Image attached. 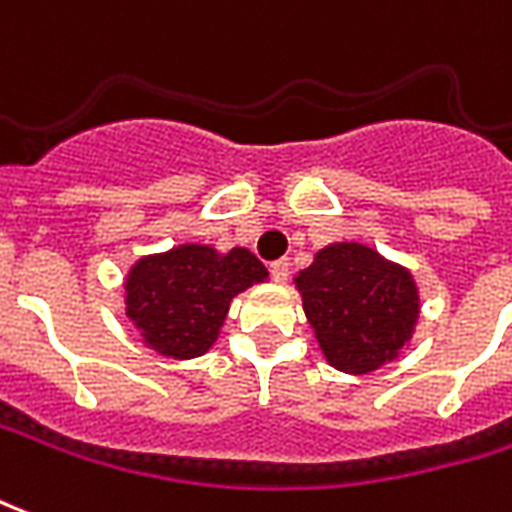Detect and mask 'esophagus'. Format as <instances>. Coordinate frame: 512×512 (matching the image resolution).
I'll use <instances>...</instances> for the list:
<instances>
[{"label":"esophagus","mask_w":512,"mask_h":512,"mask_svg":"<svg viewBox=\"0 0 512 512\" xmlns=\"http://www.w3.org/2000/svg\"><path fill=\"white\" fill-rule=\"evenodd\" d=\"M271 276H274V282L285 285L287 279H290V263H287V260H276V263H271Z\"/></svg>","instance_id":"1"}]
</instances>
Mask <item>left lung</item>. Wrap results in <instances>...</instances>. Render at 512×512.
<instances>
[{
    "mask_svg": "<svg viewBox=\"0 0 512 512\" xmlns=\"http://www.w3.org/2000/svg\"><path fill=\"white\" fill-rule=\"evenodd\" d=\"M295 285L320 350L339 372H374L412 339L420 312L412 274L369 246H325Z\"/></svg>",
    "mask_w": 512,
    "mask_h": 512,
    "instance_id": "1",
    "label": "left lung"
}]
</instances>
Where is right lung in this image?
<instances>
[{
    "mask_svg": "<svg viewBox=\"0 0 512 512\" xmlns=\"http://www.w3.org/2000/svg\"><path fill=\"white\" fill-rule=\"evenodd\" d=\"M266 276V266L241 246L227 255L203 244L173 246L130 268L127 317L162 355L198 358L217 342L230 301Z\"/></svg>",
    "mask_w": 512,
    "mask_h": 512,
    "instance_id": "right-lung-1",
    "label": "right lung"
}]
</instances>
